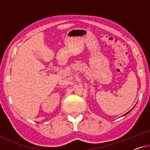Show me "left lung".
<instances>
[{
    "mask_svg": "<svg viewBox=\"0 0 150 150\" xmlns=\"http://www.w3.org/2000/svg\"><path fill=\"white\" fill-rule=\"evenodd\" d=\"M131 110H132V109H131ZM131 110H129V112H127V113H126V114H125V115H126L127 114H128V113H129V112L131 111Z\"/></svg>",
    "mask_w": 150,
    "mask_h": 150,
    "instance_id": "8db88e82",
    "label": "left lung"
}]
</instances>
